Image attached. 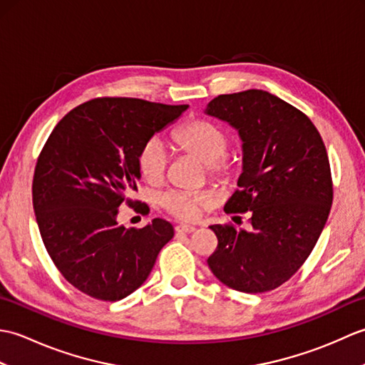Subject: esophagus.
<instances>
[{
  "label": "esophagus",
  "mask_w": 365,
  "mask_h": 365,
  "mask_svg": "<svg viewBox=\"0 0 365 365\" xmlns=\"http://www.w3.org/2000/svg\"><path fill=\"white\" fill-rule=\"evenodd\" d=\"M195 230H196V227L188 226V224H180V226H175L177 234H191V232H195Z\"/></svg>",
  "instance_id": "esophagus-1"
}]
</instances>
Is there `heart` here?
<instances>
[{"label": "heart", "mask_w": 365, "mask_h": 365, "mask_svg": "<svg viewBox=\"0 0 365 365\" xmlns=\"http://www.w3.org/2000/svg\"><path fill=\"white\" fill-rule=\"evenodd\" d=\"M178 150L188 153L207 168L210 180L226 187L234 182L237 175L235 163L226 155L230 147V139L226 131L215 125L213 122L196 119L185 123L173 135ZM139 173L152 185L165 180L168 173V152L158 138L145 139L136 155ZM215 200L212 192H187L169 191L161 197V207L180 221H195L199 215L210 208Z\"/></svg>", "instance_id": "obj_1"}]
</instances>
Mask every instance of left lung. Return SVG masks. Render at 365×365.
Returning a JSON list of instances; mask_svg holds the SVG:
<instances>
[{
  "label": "left lung",
  "mask_w": 365,
  "mask_h": 365,
  "mask_svg": "<svg viewBox=\"0 0 365 365\" xmlns=\"http://www.w3.org/2000/svg\"><path fill=\"white\" fill-rule=\"evenodd\" d=\"M205 113L229 122L242 138L243 173L224 212L251 216L250 232L210 226L218 246L207 263L230 289L274 290L311 255L329 216L327 147L304 113L267 91L218 96Z\"/></svg>",
  "instance_id": "left-lung-1"
}]
</instances>
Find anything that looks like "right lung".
I'll return each mask as SVG.
<instances>
[{
  "mask_svg": "<svg viewBox=\"0 0 365 365\" xmlns=\"http://www.w3.org/2000/svg\"><path fill=\"white\" fill-rule=\"evenodd\" d=\"M187 108L98 97L53 128L36 163L33 207L46 252L75 289L102 301L125 298L174 237L173 224L161 218L139 229L119 226L118 208L149 213L130 197L141 177L138 150Z\"/></svg>",
  "mask_w": 365,
  "mask_h": 365,
  "instance_id": "obj_1",
  "label": "right lung"
}]
</instances>
